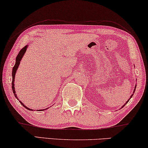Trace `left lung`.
Here are the masks:
<instances>
[{
	"instance_id": "left-lung-1",
	"label": "left lung",
	"mask_w": 148,
	"mask_h": 148,
	"mask_svg": "<svg viewBox=\"0 0 148 148\" xmlns=\"http://www.w3.org/2000/svg\"><path fill=\"white\" fill-rule=\"evenodd\" d=\"M136 86H135V89H134V90H136ZM132 95H131V97H130V98H131V97H132ZM127 102H128V101H127ZM127 102H126V103H127ZM124 106H125V105H124ZM124 106H123V107H124Z\"/></svg>"
}]
</instances>
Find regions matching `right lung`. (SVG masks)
<instances>
[{
	"label": "right lung",
	"instance_id": "obj_1",
	"mask_svg": "<svg viewBox=\"0 0 148 148\" xmlns=\"http://www.w3.org/2000/svg\"><path fill=\"white\" fill-rule=\"evenodd\" d=\"M27 48V46H25L23 47L21 49V50L20 51L19 53H18V55H17V57H16V63L14 66L13 69H12V91H13V93L14 94L15 97L17 98V95H16V91H15V87H14V78H15V75H16V71H17V69L18 66H19L20 65V60L21 59H22V58L23 57V55H24V53H25V51H26V49ZM18 99V98H17ZM20 103L22 104L23 107H24L25 108H26L28 110H31V111H32V109H30L29 108H27L26 106H25L24 104H23L22 102L20 101ZM48 109V108H47ZM45 110V109H44Z\"/></svg>",
	"mask_w": 148,
	"mask_h": 148
}]
</instances>
